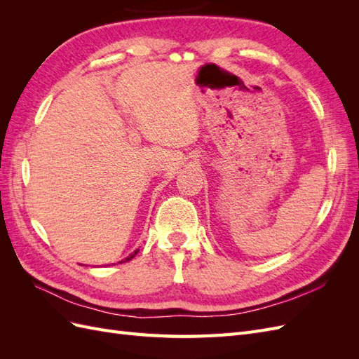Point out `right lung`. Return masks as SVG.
Wrapping results in <instances>:
<instances>
[{"label":"right lung","mask_w":359,"mask_h":359,"mask_svg":"<svg viewBox=\"0 0 359 359\" xmlns=\"http://www.w3.org/2000/svg\"><path fill=\"white\" fill-rule=\"evenodd\" d=\"M137 252H139V250H135V252H133L132 255H128V256H127L124 260H121V262H127V260H132V259H133V257L137 255Z\"/></svg>","instance_id":"1"}]
</instances>
